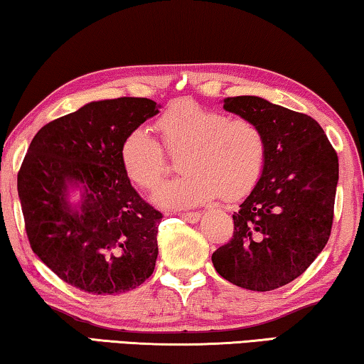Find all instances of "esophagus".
<instances>
[{"label":"esophagus","instance_id":"esophagus-1","mask_svg":"<svg viewBox=\"0 0 364 364\" xmlns=\"http://www.w3.org/2000/svg\"><path fill=\"white\" fill-rule=\"evenodd\" d=\"M180 217L186 222H189V224H194V222L199 220L200 214L199 213H183V214H180Z\"/></svg>","mask_w":364,"mask_h":364}]
</instances>
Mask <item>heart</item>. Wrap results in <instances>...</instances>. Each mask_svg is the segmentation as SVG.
Returning a JSON list of instances; mask_svg holds the SVG:
<instances>
[{"mask_svg": "<svg viewBox=\"0 0 364 364\" xmlns=\"http://www.w3.org/2000/svg\"><path fill=\"white\" fill-rule=\"evenodd\" d=\"M161 144L181 156L184 173L155 193L161 208H193L215 199L238 200L253 191L263 175L268 144L262 127L250 119H230L191 100L175 101L155 122ZM121 165L139 188L151 191L168 171V156L156 139L142 127L122 139Z\"/></svg>", "mask_w": 364, "mask_h": 364, "instance_id": "b5f03b06", "label": "heart"}]
</instances>
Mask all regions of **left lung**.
I'll return each instance as SVG.
<instances>
[{
    "label": "left lung",
    "instance_id": "1",
    "mask_svg": "<svg viewBox=\"0 0 364 364\" xmlns=\"http://www.w3.org/2000/svg\"><path fill=\"white\" fill-rule=\"evenodd\" d=\"M257 122L268 144L263 175L238 213L234 235L213 253L217 273L250 291H273L311 267L333 224L338 156L316 119L258 96L224 100Z\"/></svg>",
    "mask_w": 364,
    "mask_h": 364
}]
</instances>
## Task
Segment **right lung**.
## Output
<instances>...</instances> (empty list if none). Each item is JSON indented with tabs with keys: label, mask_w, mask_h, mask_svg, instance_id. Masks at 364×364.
Here are the masks:
<instances>
[{
	"label": "right lung",
	"mask_w": 364,
	"mask_h": 364,
	"mask_svg": "<svg viewBox=\"0 0 364 364\" xmlns=\"http://www.w3.org/2000/svg\"><path fill=\"white\" fill-rule=\"evenodd\" d=\"M156 112L147 97L95 101L46 124L27 149L18 193L31 248L80 291L121 294L154 273L164 215L132 188L119 149ZM68 186L82 188L77 208Z\"/></svg>",
	"instance_id": "right-lung-1"
}]
</instances>
